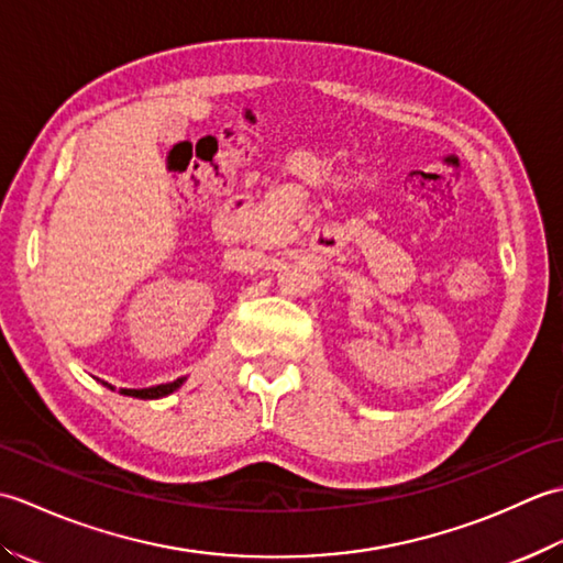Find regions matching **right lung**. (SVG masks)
<instances>
[{
	"label": "right lung",
	"mask_w": 563,
	"mask_h": 563,
	"mask_svg": "<svg viewBox=\"0 0 563 563\" xmlns=\"http://www.w3.org/2000/svg\"><path fill=\"white\" fill-rule=\"evenodd\" d=\"M181 382H184V377H178L174 382H166V385L147 387V389H121V394H128V397H137V399H159V397H166V394H172L174 389L181 387Z\"/></svg>",
	"instance_id": "1"
}]
</instances>
